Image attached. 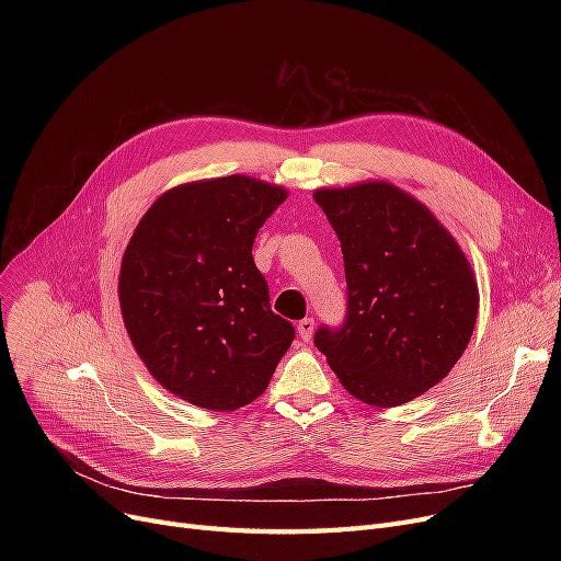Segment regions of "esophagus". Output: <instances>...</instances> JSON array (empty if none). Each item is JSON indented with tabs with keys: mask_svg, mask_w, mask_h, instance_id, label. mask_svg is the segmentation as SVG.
Segmentation results:
<instances>
[{
	"mask_svg": "<svg viewBox=\"0 0 561 561\" xmlns=\"http://www.w3.org/2000/svg\"><path fill=\"white\" fill-rule=\"evenodd\" d=\"M313 330H316V322H313V318H305V320H300L298 334H300V339H302V341H311Z\"/></svg>",
	"mask_w": 561,
	"mask_h": 561,
	"instance_id": "obj_1",
	"label": "esophagus"
}]
</instances>
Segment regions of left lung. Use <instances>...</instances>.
<instances>
[{
	"mask_svg": "<svg viewBox=\"0 0 561 561\" xmlns=\"http://www.w3.org/2000/svg\"><path fill=\"white\" fill-rule=\"evenodd\" d=\"M313 199L339 236L347 282L343 328H320L316 347L366 404L423 396L476 330L480 290L463 250L421 199L389 182L318 188Z\"/></svg>",
	"mask_w": 561,
	"mask_h": 561,
	"instance_id": "8db88e82",
	"label": "left lung"
}]
</instances>
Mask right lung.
Here are the masks:
<instances>
[{"instance_id":"add662e5","label":"right lung","mask_w":561,"mask_h":561,"mask_svg":"<svg viewBox=\"0 0 561 561\" xmlns=\"http://www.w3.org/2000/svg\"><path fill=\"white\" fill-rule=\"evenodd\" d=\"M288 191L245 174L180 184L154 199L121 263L117 300L145 368L211 411L256 400L296 330L273 313L254 236Z\"/></svg>"}]
</instances>
